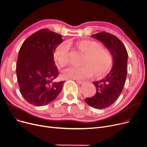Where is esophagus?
<instances>
[{
    "label": "esophagus",
    "mask_w": 147,
    "mask_h": 147,
    "mask_svg": "<svg viewBox=\"0 0 147 147\" xmlns=\"http://www.w3.org/2000/svg\"><path fill=\"white\" fill-rule=\"evenodd\" d=\"M73 80H74V79H73ZM76 80V82L77 83L80 84H82L83 83V81H82V80Z\"/></svg>",
    "instance_id": "1"
}]
</instances>
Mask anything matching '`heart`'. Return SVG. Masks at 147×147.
<instances>
[{
  "mask_svg": "<svg viewBox=\"0 0 147 147\" xmlns=\"http://www.w3.org/2000/svg\"><path fill=\"white\" fill-rule=\"evenodd\" d=\"M73 45L85 56L80 67H69L62 71L65 79H80L92 74L96 76L105 74L111 67V59L108 53L98 42L90 40H81L73 42ZM54 59L61 67L68 63V47L65 43L58 45L53 54Z\"/></svg>",
  "mask_w": 147,
  "mask_h": 147,
  "instance_id": "heart-1",
  "label": "heart"
}]
</instances>
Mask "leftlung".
Listing matches in <instances>:
<instances>
[{
	"label": "left lung",
	"instance_id": "obj_1",
	"mask_svg": "<svg viewBox=\"0 0 147 147\" xmlns=\"http://www.w3.org/2000/svg\"><path fill=\"white\" fill-rule=\"evenodd\" d=\"M90 36L101 42L113 57L111 71L101 80L93 82L96 88L95 95L84 99L94 109H104L114 103L123 90L127 75L128 54L125 46L116 36L105 32Z\"/></svg>",
	"mask_w": 147,
	"mask_h": 147
}]
</instances>
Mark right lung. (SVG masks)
<instances>
[{
    "instance_id": "obj_1",
    "label": "right lung",
    "mask_w": 147,
    "mask_h": 147,
    "mask_svg": "<svg viewBox=\"0 0 147 147\" xmlns=\"http://www.w3.org/2000/svg\"><path fill=\"white\" fill-rule=\"evenodd\" d=\"M62 36L48 29L31 35L22 43L17 63V76L21 94L33 105H46L55 100L65 81L56 82L58 69L53 59Z\"/></svg>"
}]
</instances>
